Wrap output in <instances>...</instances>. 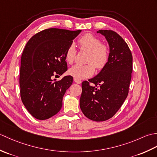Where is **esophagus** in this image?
Segmentation results:
<instances>
[{
	"mask_svg": "<svg viewBox=\"0 0 157 157\" xmlns=\"http://www.w3.org/2000/svg\"><path fill=\"white\" fill-rule=\"evenodd\" d=\"M73 80H74V82H75V83H77V84H82V82H81L80 80H78V79H75V78L73 79Z\"/></svg>",
	"mask_w": 157,
	"mask_h": 157,
	"instance_id": "esophagus-1",
	"label": "esophagus"
}]
</instances>
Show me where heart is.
I'll return each mask as SVG.
<instances>
[{
  "mask_svg": "<svg viewBox=\"0 0 157 157\" xmlns=\"http://www.w3.org/2000/svg\"><path fill=\"white\" fill-rule=\"evenodd\" d=\"M79 43L82 51L89 52L86 62L90 63L86 65H75L69 70V73L73 78L81 80L91 77L94 73V67L97 69L104 67L108 60V49L102 44L101 40L91 34H86L79 38ZM76 49L75 44L69 46L65 53L66 61L72 63L75 60Z\"/></svg>",
  "mask_w": 157,
  "mask_h": 157,
  "instance_id": "b5f03b06",
  "label": "heart"
}]
</instances>
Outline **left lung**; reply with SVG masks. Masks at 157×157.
<instances>
[{"label":"left lung","instance_id":"left-lung-1","mask_svg":"<svg viewBox=\"0 0 157 157\" xmlns=\"http://www.w3.org/2000/svg\"><path fill=\"white\" fill-rule=\"evenodd\" d=\"M109 46L108 60L98 74L83 82L79 106L84 115L94 121L111 118L128 94L132 73V55L127 43L115 32L101 29ZM94 86L89 85V82Z\"/></svg>","mask_w":157,"mask_h":157}]
</instances>
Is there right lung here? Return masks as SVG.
Instances as JSON below:
<instances>
[{"label": "right lung", "mask_w": 157, "mask_h": 157, "mask_svg": "<svg viewBox=\"0 0 157 157\" xmlns=\"http://www.w3.org/2000/svg\"><path fill=\"white\" fill-rule=\"evenodd\" d=\"M81 32L46 29L33 36L26 44L21 59L20 94L23 104L36 119H49L61 110L73 77L66 75L56 82L52 77L61 75L67 70V49Z\"/></svg>", "instance_id": "1"}]
</instances>
